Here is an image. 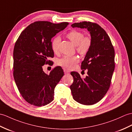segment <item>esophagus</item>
<instances>
[{"instance_id":"obj_1","label":"esophagus","mask_w":132,"mask_h":132,"mask_svg":"<svg viewBox=\"0 0 132 132\" xmlns=\"http://www.w3.org/2000/svg\"><path fill=\"white\" fill-rule=\"evenodd\" d=\"M63 71H64V72H65V74H69V73H70V71H69L68 70L64 69Z\"/></svg>"}]
</instances>
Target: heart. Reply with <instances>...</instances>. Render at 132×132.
<instances>
[{
  "label": "heart",
  "mask_w": 132,
  "mask_h": 132,
  "mask_svg": "<svg viewBox=\"0 0 132 132\" xmlns=\"http://www.w3.org/2000/svg\"><path fill=\"white\" fill-rule=\"evenodd\" d=\"M66 36L72 43L76 45V51L78 53L84 55L89 50L92 44V39L89 36H83V34L76 30H72L67 34ZM61 39L59 36L54 37L51 42L52 50L54 53H57L59 51V44ZM79 61L77 56H65L58 61V65L67 69H71Z\"/></svg>",
  "instance_id": "1"
}]
</instances>
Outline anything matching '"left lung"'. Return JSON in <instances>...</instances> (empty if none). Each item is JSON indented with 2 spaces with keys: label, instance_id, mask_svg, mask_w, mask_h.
Listing matches in <instances>:
<instances>
[{
  "label": "left lung",
  "instance_id": "8db88e82",
  "mask_svg": "<svg viewBox=\"0 0 132 132\" xmlns=\"http://www.w3.org/2000/svg\"><path fill=\"white\" fill-rule=\"evenodd\" d=\"M71 26L87 29L92 44L81 65L82 71L88 70V75L82 79L77 72H71L73 82L70 89L76 102L92 105L102 100L110 88L115 69L114 48L108 34L99 24L83 21Z\"/></svg>",
  "mask_w": 132,
  "mask_h": 132
}]
</instances>
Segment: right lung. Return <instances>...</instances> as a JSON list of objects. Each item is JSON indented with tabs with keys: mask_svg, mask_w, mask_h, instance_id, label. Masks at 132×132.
<instances>
[{
	"mask_svg": "<svg viewBox=\"0 0 132 132\" xmlns=\"http://www.w3.org/2000/svg\"><path fill=\"white\" fill-rule=\"evenodd\" d=\"M68 24L36 21L21 33L15 43L14 79L21 95L31 105L45 106L53 100L54 88L64 75L63 70L57 66L47 74L42 67L51 62L48 59L54 56L52 38Z\"/></svg>",
	"mask_w": 132,
	"mask_h": 132,
	"instance_id": "obj_1",
	"label": "right lung"
}]
</instances>
